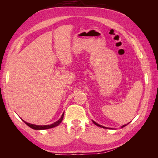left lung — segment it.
Segmentation results:
<instances>
[{
	"label": "left lung",
	"instance_id": "left-lung-1",
	"mask_svg": "<svg viewBox=\"0 0 158 158\" xmlns=\"http://www.w3.org/2000/svg\"><path fill=\"white\" fill-rule=\"evenodd\" d=\"M93 123L95 124V125H97V126H98V127H102V128H106V127H103V126H101V125H98V123H95V122H94V121H93ZM126 126V125H123V126H122L121 127V128H123L124 127H125Z\"/></svg>",
	"mask_w": 158,
	"mask_h": 158
}]
</instances>
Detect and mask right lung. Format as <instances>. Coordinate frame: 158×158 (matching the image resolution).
Here are the masks:
<instances>
[{
    "label": "right lung",
    "instance_id": "right-lung-1",
    "mask_svg": "<svg viewBox=\"0 0 158 158\" xmlns=\"http://www.w3.org/2000/svg\"><path fill=\"white\" fill-rule=\"evenodd\" d=\"M63 116H64V113L63 114V115L60 117V118L59 119V121H57L56 122L54 123L53 124H52L51 125H44V126H38V125H32V124H30L27 123L26 122L24 121V123L26 124L27 125L29 126L30 128L35 129V130H45V129H48V128H53L55 127L56 126H58L59 125H60V123L63 121Z\"/></svg>",
    "mask_w": 158,
    "mask_h": 158
}]
</instances>
